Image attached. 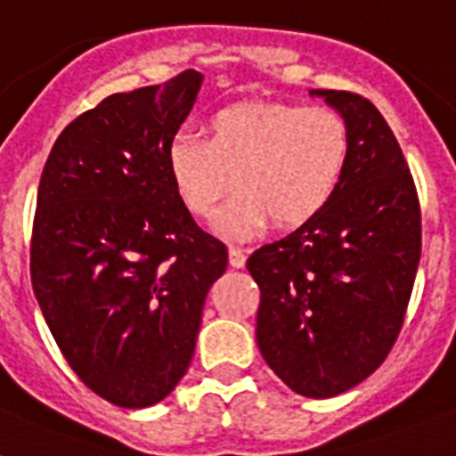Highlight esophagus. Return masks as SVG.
<instances>
[{
  "label": "esophagus",
  "instance_id": "34e87169",
  "mask_svg": "<svg viewBox=\"0 0 456 456\" xmlns=\"http://www.w3.org/2000/svg\"><path fill=\"white\" fill-rule=\"evenodd\" d=\"M246 248H239V246H229V264L234 266V269H243L246 266Z\"/></svg>",
  "mask_w": 456,
  "mask_h": 456
}]
</instances>
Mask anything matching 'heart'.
<instances>
[{
  "mask_svg": "<svg viewBox=\"0 0 456 456\" xmlns=\"http://www.w3.org/2000/svg\"><path fill=\"white\" fill-rule=\"evenodd\" d=\"M347 159V127L324 106L248 102L224 106L208 120V139L175 134L167 151L171 183L185 208L216 213V229L250 239L269 220L299 227L329 204ZM235 178L232 179L231 175Z\"/></svg>",
  "mask_w": 456,
  "mask_h": 456,
  "instance_id": "heart-1",
  "label": "heart"
}]
</instances>
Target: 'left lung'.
<instances>
[{"mask_svg":"<svg viewBox=\"0 0 456 456\" xmlns=\"http://www.w3.org/2000/svg\"><path fill=\"white\" fill-rule=\"evenodd\" d=\"M347 127V159L329 204L248 257L262 292L257 346L292 392L329 399L385 362L403 324L422 217L396 136L369 99L311 90Z\"/></svg>","mask_w":456,"mask_h":456,"instance_id":"8db88e82","label":"left lung"}]
</instances>
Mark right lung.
Here are the masks:
<instances>
[{
	"label": "right lung",
	"mask_w": 456,
	"mask_h": 456,
	"mask_svg": "<svg viewBox=\"0 0 456 456\" xmlns=\"http://www.w3.org/2000/svg\"><path fill=\"white\" fill-rule=\"evenodd\" d=\"M204 76L110 94L57 136L32 234V287L64 359L120 408L169 396L227 248L175 194L167 151Z\"/></svg>",
	"instance_id": "right-lung-1"
}]
</instances>
